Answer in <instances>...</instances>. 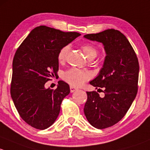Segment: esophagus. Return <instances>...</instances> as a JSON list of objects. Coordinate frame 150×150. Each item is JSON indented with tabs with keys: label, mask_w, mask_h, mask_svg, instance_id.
<instances>
[{
	"label": "esophagus",
	"mask_w": 150,
	"mask_h": 150,
	"mask_svg": "<svg viewBox=\"0 0 150 150\" xmlns=\"http://www.w3.org/2000/svg\"><path fill=\"white\" fill-rule=\"evenodd\" d=\"M76 90H77V89H76V88H75L74 86H70L71 92H74L75 91H76Z\"/></svg>",
	"instance_id": "34e87169"
}]
</instances>
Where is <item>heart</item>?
Segmentation results:
<instances>
[{
	"mask_svg": "<svg viewBox=\"0 0 150 150\" xmlns=\"http://www.w3.org/2000/svg\"><path fill=\"white\" fill-rule=\"evenodd\" d=\"M83 52L86 57L89 60H93L98 55V50L93 45L89 44H85L81 46ZM69 50V46H65L60 50L58 55V59L60 63H63L65 61ZM90 77V74L88 72L80 70L78 69H71L66 71L63 75V79L74 86H79L82 85Z\"/></svg>",
	"mask_w": 150,
	"mask_h": 150,
	"instance_id": "obj_1",
	"label": "heart"
}]
</instances>
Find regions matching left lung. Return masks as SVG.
Returning <instances> with one entry per match:
<instances>
[{"label":"left lung","instance_id":"obj_1","mask_svg":"<svg viewBox=\"0 0 150 150\" xmlns=\"http://www.w3.org/2000/svg\"><path fill=\"white\" fill-rule=\"evenodd\" d=\"M84 38L101 42L106 54L98 76L89 81L96 89L103 88L105 96L100 98L95 91L86 92L84 108L86 119L92 126L105 129L121 121L137 96L138 58L127 38L118 30L107 29Z\"/></svg>","mask_w":150,"mask_h":150}]
</instances>
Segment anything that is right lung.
Returning <instances> with one entry per match:
<instances>
[{
  "instance_id": "obj_1",
  "label": "right lung",
  "mask_w": 150,
  "mask_h": 150,
  "mask_svg": "<svg viewBox=\"0 0 150 150\" xmlns=\"http://www.w3.org/2000/svg\"><path fill=\"white\" fill-rule=\"evenodd\" d=\"M81 34L64 32L45 26L32 29L15 53L12 65L11 95L21 118L38 129L55 121L69 85L58 81L55 89L45 84L57 74L60 50Z\"/></svg>"
}]
</instances>
